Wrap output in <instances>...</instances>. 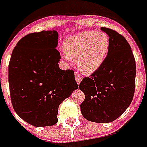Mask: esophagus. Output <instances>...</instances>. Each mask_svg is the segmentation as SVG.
Masks as SVG:
<instances>
[{
	"label": "esophagus",
	"mask_w": 147,
	"mask_h": 147,
	"mask_svg": "<svg viewBox=\"0 0 147 147\" xmlns=\"http://www.w3.org/2000/svg\"><path fill=\"white\" fill-rule=\"evenodd\" d=\"M74 77H75V80H76L77 84H80V82H81V81H82V79H83V76H82L81 74H78V73H75Z\"/></svg>",
	"instance_id": "esophagus-1"
}]
</instances>
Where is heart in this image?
Here are the masks:
<instances>
[{"label":"heart","instance_id":"b5f03b06","mask_svg":"<svg viewBox=\"0 0 147 147\" xmlns=\"http://www.w3.org/2000/svg\"><path fill=\"white\" fill-rule=\"evenodd\" d=\"M67 59L77 60L81 72L90 74L104 63L110 49V39L107 34L83 31L68 37L63 42Z\"/></svg>","mask_w":147,"mask_h":147}]
</instances>
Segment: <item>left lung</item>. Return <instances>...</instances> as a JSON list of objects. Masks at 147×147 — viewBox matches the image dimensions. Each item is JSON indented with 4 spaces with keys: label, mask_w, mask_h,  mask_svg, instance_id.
<instances>
[{
    "label": "left lung",
    "mask_w": 147,
    "mask_h": 147,
    "mask_svg": "<svg viewBox=\"0 0 147 147\" xmlns=\"http://www.w3.org/2000/svg\"><path fill=\"white\" fill-rule=\"evenodd\" d=\"M101 30L110 39L109 53L98 69L80 83L79 88L85 95L80 108L88 121L106 123L118 118L132 101L136 61L121 34L109 28Z\"/></svg>",
    "instance_id": "1"
}]
</instances>
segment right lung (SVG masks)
Here are the masks:
<instances>
[{
	"mask_svg": "<svg viewBox=\"0 0 147 147\" xmlns=\"http://www.w3.org/2000/svg\"><path fill=\"white\" fill-rule=\"evenodd\" d=\"M59 34H29L16 44L9 63L11 103L20 118L34 127L58 121L59 104L78 88L74 72L59 67Z\"/></svg>",
	"mask_w": 147,
	"mask_h": 147,
	"instance_id": "1",
	"label": "right lung"
}]
</instances>
